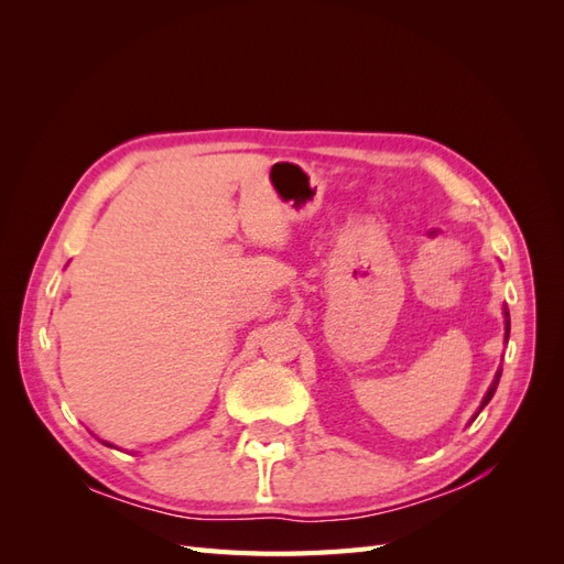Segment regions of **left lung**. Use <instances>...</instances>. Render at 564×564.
<instances>
[{
    "instance_id": "1",
    "label": "left lung",
    "mask_w": 564,
    "mask_h": 564,
    "mask_svg": "<svg viewBox=\"0 0 564 564\" xmlns=\"http://www.w3.org/2000/svg\"><path fill=\"white\" fill-rule=\"evenodd\" d=\"M503 317H506V334H503V340L508 344V336H510V315H508V308H506V305H503ZM499 379H501V367L497 369V373H494V381H491L489 390L485 392V398H482V402H480V409H477V414H480L482 409L489 404V400L494 398V392H497V386H499ZM477 414H475V416H477ZM475 416H473V419H475Z\"/></svg>"
}]
</instances>
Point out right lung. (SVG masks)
<instances>
[{"label":"right lung","mask_w":564,"mask_h":564,"mask_svg":"<svg viewBox=\"0 0 564 564\" xmlns=\"http://www.w3.org/2000/svg\"><path fill=\"white\" fill-rule=\"evenodd\" d=\"M104 445H108V442H104ZM108 447H112V445H108Z\"/></svg>","instance_id":"right-lung-1"}]
</instances>
